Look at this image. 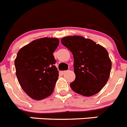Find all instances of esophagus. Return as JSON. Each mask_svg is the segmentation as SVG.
Segmentation results:
<instances>
[{
  "instance_id": "esophagus-1",
  "label": "esophagus",
  "mask_w": 127,
  "mask_h": 127,
  "mask_svg": "<svg viewBox=\"0 0 127 127\" xmlns=\"http://www.w3.org/2000/svg\"><path fill=\"white\" fill-rule=\"evenodd\" d=\"M66 72H67V71H66V70H64V71H61V73L62 74H64Z\"/></svg>"
}]
</instances>
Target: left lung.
I'll list each match as a JSON object with an SVG mask.
<instances>
[{
  "mask_svg": "<svg viewBox=\"0 0 127 127\" xmlns=\"http://www.w3.org/2000/svg\"><path fill=\"white\" fill-rule=\"evenodd\" d=\"M63 45L72 52L76 79L70 84L78 94L90 97L97 94L107 83L111 70V61L103 46L79 35L62 38Z\"/></svg>",
  "mask_w": 127,
  "mask_h": 127,
  "instance_id": "1",
  "label": "left lung"
}]
</instances>
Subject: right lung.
<instances>
[{"mask_svg": "<svg viewBox=\"0 0 127 127\" xmlns=\"http://www.w3.org/2000/svg\"><path fill=\"white\" fill-rule=\"evenodd\" d=\"M57 38L36 39L19 50L14 60L16 74L22 89L30 98L42 100L51 95L58 78L53 53Z\"/></svg>", "mask_w": 127, "mask_h": 127, "instance_id": "obj_1", "label": "right lung"}]
</instances>
